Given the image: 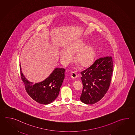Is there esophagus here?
Instances as JSON below:
<instances>
[{"mask_svg": "<svg viewBox=\"0 0 135 135\" xmlns=\"http://www.w3.org/2000/svg\"><path fill=\"white\" fill-rule=\"evenodd\" d=\"M70 76H71V77L72 79H75L77 78V74H76L75 72H71V73H70Z\"/></svg>", "mask_w": 135, "mask_h": 135, "instance_id": "esophagus-1", "label": "esophagus"}]
</instances>
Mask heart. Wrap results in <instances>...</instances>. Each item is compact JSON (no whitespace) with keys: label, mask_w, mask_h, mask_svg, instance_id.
I'll use <instances>...</instances> for the list:
<instances>
[{"label":"heart","mask_w":135,"mask_h":135,"mask_svg":"<svg viewBox=\"0 0 135 135\" xmlns=\"http://www.w3.org/2000/svg\"><path fill=\"white\" fill-rule=\"evenodd\" d=\"M75 56V61L81 67L85 68L90 66L94 59L95 50L92 45H86L82 40H77L70 44L66 49H63L60 52V60L62 64L66 66L72 60V55Z\"/></svg>","instance_id":"heart-1"}]
</instances>
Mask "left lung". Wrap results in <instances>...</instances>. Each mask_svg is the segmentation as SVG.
I'll return each mask as SVG.
<instances>
[{"mask_svg":"<svg viewBox=\"0 0 135 135\" xmlns=\"http://www.w3.org/2000/svg\"><path fill=\"white\" fill-rule=\"evenodd\" d=\"M111 56L100 57L88 68L81 72L83 89L80 100L86 104H93L101 100L109 89L113 72Z\"/></svg>","mask_w":135,"mask_h":135,"instance_id":"left-lung-1","label":"left lung"}]
</instances>
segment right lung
Instances as JSON below:
<instances>
[{"instance_id": "1", "label": "right lung", "mask_w": 135, "mask_h": 135, "mask_svg": "<svg viewBox=\"0 0 135 135\" xmlns=\"http://www.w3.org/2000/svg\"><path fill=\"white\" fill-rule=\"evenodd\" d=\"M20 69L21 77L25 84L26 91L31 98L39 103L47 105L57 98L62 84L65 69H55L48 78L39 83L29 81L23 74Z\"/></svg>"}]
</instances>
